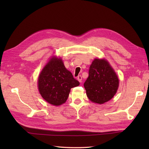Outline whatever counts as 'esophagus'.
<instances>
[{
	"label": "esophagus",
	"mask_w": 149,
	"mask_h": 149,
	"mask_svg": "<svg viewBox=\"0 0 149 149\" xmlns=\"http://www.w3.org/2000/svg\"><path fill=\"white\" fill-rule=\"evenodd\" d=\"M77 79V80L79 81V83H81V82H82V77H81V75H78Z\"/></svg>",
	"instance_id": "1"
}]
</instances>
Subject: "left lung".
Listing matches in <instances>:
<instances>
[{
	"label": "left lung",
	"instance_id": "1",
	"mask_svg": "<svg viewBox=\"0 0 149 149\" xmlns=\"http://www.w3.org/2000/svg\"><path fill=\"white\" fill-rule=\"evenodd\" d=\"M88 73L89 76L84 83L88 99L100 104L111 99L118 89L119 81L108 62L94 59Z\"/></svg>",
	"mask_w": 149,
	"mask_h": 149
}]
</instances>
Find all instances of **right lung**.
<instances>
[{
    "mask_svg": "<svg viewBox=\"0 0 149 149\" xmlns=\"http://www.w3.org/2000/svg\"><path fill=\"white\" fill-rule=\"evenodd\" d=\"M79 82L65 67L62 60L52 58L42 70L38 77L41 95L49 104L59 106L67 100L72 88Z\"/></svg>",
    "mask_w": 149,
    "mask_h": 149,
    "instance_id": "right-lung-1",
    "label": "right lung"
}]
</instances>
